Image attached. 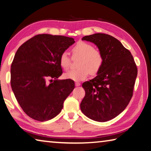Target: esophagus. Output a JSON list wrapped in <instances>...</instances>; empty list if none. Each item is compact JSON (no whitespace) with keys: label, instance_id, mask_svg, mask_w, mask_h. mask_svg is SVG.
<instances>
[{"label":"esophagus","instance_id":"34e87169","mask_svg":"<svg viewBox=\"0 0 151 151\" xmlns=\"http://www.w3.org/2000/svg\"><path fill=\"white\" fill-rule=\"evenodd\" d=\"M75 85H76V87H78V86H80L81 84H80V83H79V82H76L75 83Z\"/></svg>","mask_w":151,"mask_h":151}]
</instances>
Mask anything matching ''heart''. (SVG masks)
Wrapping results in <instances>:
<instances>
[{
    "label": "heart",
    "mask_w": 151,
    "mask_h": 151,
    "mask_svg": "<svg viewBox=\"0 0 151 151\" xmlns=\"http://www.w3.org/2000/svg\"><path fill=\"white\" fill-rule=\"evenodd\" d=\"M73 55L80 57L78 63L79 68L63 74V78L75 81H81L88 77L89 73L95 76L104 64V55L99 50L94 49L93 45L86 42H79L72 48ZM60 64L63 70H68L70 58L67 52H63L60 57Z\"/></svg>",
    "instance_id": "1"
}]
</instances>
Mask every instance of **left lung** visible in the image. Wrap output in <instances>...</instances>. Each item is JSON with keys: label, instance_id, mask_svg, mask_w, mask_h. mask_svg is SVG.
Instances as JSON below:
<instances>
[{"label": "left lung", "instance_id": "left-lung-1", "mask_svg": "<svg viewBox=\"0 0 151 151\" xmlns=\"http://www.w3.org/2000/svg\"><path fill=\"white\" fill-rule=\"evenodd\" d=\"M82 40L96 45L104 61L96 77L82 84L86 95L80 108L88 118L105 122L117 117L128 105L137 68L129 50L109 34H91L83 37Z\"/></svg>", "mask_w": 151, "mask_h": 151}]
</instances>
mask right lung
I'll list each match as a JSON object with an SVG mask.
<instances>
[{"label": "right lung", "mask_w": 151, "mask_h": 151, "mask_svg": "<svg viewBox=\"0 0 151 151\" xmlns=\"http://www.w3.org/2000/svg\"><path fill=\"white\" fill-rule=\"evenodd\" d=\"M74 42L70 37L38 34L16 52L10 69V84L18 104L30 117L46 121L62 111L75 83L71 80H58L62 74L60 57ZM53 78L52 83H47V80Z\"/></svg>", "instance_id": "1"}]
</instances>
